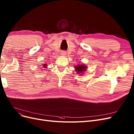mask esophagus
Here are the masks:
<instances>
[{"label": "esophagus", "instance_id": "esophagus-1", "mask_svg": "<svg viewBox=\"0 0 134 134\" xmlns=\"http://www.w3.org/2000/svg\"><path fill=\"white\" fill-rule=\"evenodd\" d=\"M61 54L62 56H66V51H62V52H61Z\"/></svg>", "mask_w": 134, "mask_h": 134}]
</instances>
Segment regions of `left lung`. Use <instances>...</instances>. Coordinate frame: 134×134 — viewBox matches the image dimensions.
Here are the masks:
<instances>
[{"mask_svg":"<svg viewBox=\"0 0 134 134\" xmlns=\"http://www.w3.org/2000/svg\"><path fill=\"white\" fill-rule=\"evenodd\" d=\"M75 68L77 73H79V75H81V74H83L87 70V66L84 65V64H78V65L75 67Z\"/></svg>","mask_w":134,"mask_h":134,"instance_id":"1","label":"left lung"}]
</instances>
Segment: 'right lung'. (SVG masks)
Returning a JSON list of instances; mask_svg holds the SVG:
<instances>
[{"instance_id": "right-lung-1", "label": "right lung", "mask_w": 134, "mask_h": 134, "mask_svg": "<svg viewBox=\"0 0 134 134\" xmlns=\"http://www.w3.org/2000/svg\"><path fill=\"white\" fill-rule=\"evenodd\" d=\"M47 66V64H43V66L44 67V68L47 67V66Z\"/></svg>"}]
</instances>
